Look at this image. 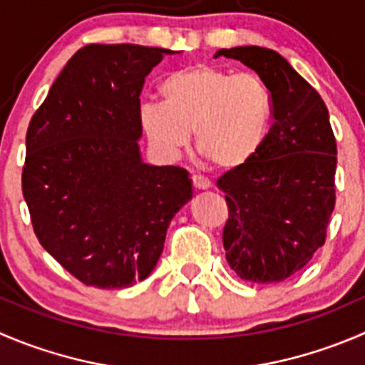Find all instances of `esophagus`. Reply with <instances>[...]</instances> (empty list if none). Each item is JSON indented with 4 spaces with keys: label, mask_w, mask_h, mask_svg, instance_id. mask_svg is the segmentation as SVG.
Wrapping results in <instances>:
<instances>
[{
    "label": "esophagus",
    "mask_w": 365,
    "mask_h": 365,
    "mask_svg": "<svg viewBox=\"0 0 365 365\" xmlns=\"http://www.w3.org/2000/svg\"><path fill=\"white\" fill-rule=\"evenodd\" d=\"M192 187L196 190H207V189H210V182H208L207 178H203V176L194 175L192 176Z\"/></svg>",
    "instance_id": "34e87169"
}]
</instances>
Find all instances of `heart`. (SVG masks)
<instances>
[{"label":"heart","mask_w":365,"mask_h":365,"mask_svg":"<svg viewBox=\"0 0 365 365\" xmlns=\"http://www.w3.org/2000/svg\"><path fill=\"white\" fill-rule=\"evenodd\" d=\"M160 103L139 110V125L157 153L175 157L189 144L215 169L246 168L267 139L272 94L260 76L200 63L162 80Z\"/></svg>","instance_id":"b5f03b06"}]
</instances>
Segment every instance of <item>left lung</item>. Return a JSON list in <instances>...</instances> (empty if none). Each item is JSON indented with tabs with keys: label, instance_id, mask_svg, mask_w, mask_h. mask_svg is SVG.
Masks as SVG:
<instances>
[{
	"label": "left lung",
	"instance_id": "left-lung-1",
	"mask_svg": "<svg viewBox=\"0 0 365 365\" xmlns=\"http://www.w3.org/2000/svg\"><path fill=\"white\" fill-rule=\"evenodd\" d=\"M217 56L240 60L267 83L272 123L257 157L226 173L228 221L222 246L242 280L277 284L305 267L324 244L335 207L337 144L316 88L272 49L239 46Z\"/></svg>",
	"mask_w": 365,
	"mask_h": 365
}]
</instances>
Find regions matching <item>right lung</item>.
Here are the masks:
<instances>
[{
	"label": "right lung",
	"instance_id": "1",
	"mask_svg": "<svg viewBox=\"0 0 365 365\" xmlns=\"http://www.w3.org/2000/svg\"><path fill=\"white\" fill-rule=\"evenodd\" d=\"M171 49L88 44L49 88L26 133L23 196L38 242L98 289L151 274L176 212L192 197L189 173L140 157V93Z\"/></svg>",
	"mask_w": 365,
	"mask_h": 365
}]
</instances>
